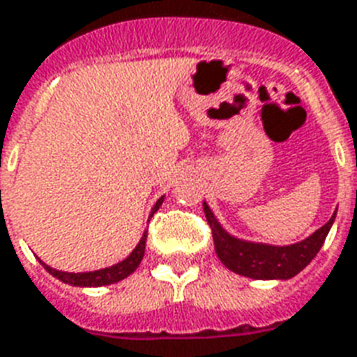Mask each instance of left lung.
<instances>
[{
    "label": "left lung",
    "mask_w": 357,
    "mask_h": 357,
    "mask_svg": "<svg viewBox=\"0 0 357 357\" xmlns=\"http://www.w3.org/2000/svg\"><path fill=\"white\" fill-rule=\"evenodd\" d=\"M204 213L213 234L215 251L217 257L234 273L251 277V279H290L298 275L312 258L317 257L320 247L326 241L331 225L335 221V215L326 222L322 228L309 236L303 241L288 247H271V245L249 243L228 236L215 221L208 204H204Z\"/></svg>",
    "instance_id": "left-lung-1"
}]
</instances>
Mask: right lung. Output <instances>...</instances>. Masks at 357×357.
Listing matches in <instances>:
<instances>
[{"instance_id":"right-lung-1","label":"right lung","mask_w":357,"mask_h":357,"mask_svg":"<svg viewBox=\"0 0 357 357\" xmlns=\"http://www.w3.org/2000/svg\"><path fill=\"white\" fill-rule=\"evenodd\" d=\"M162 204V198L157 200L151 215L159 209V206ZM146 239H148V230L144 232L140 243L136 245V249L130 252L129 257L125 258L123 262L116 264V266H110V268L99 269V271H89V273H65V271H58V269L50 268V266H45V269L50 273V275L58 277L59 281L67 282V284H73V287H105V284H112V282H118L125 277H129L132 271H135L144 258V251H146Z\"/></svg>"}]
</instances>
